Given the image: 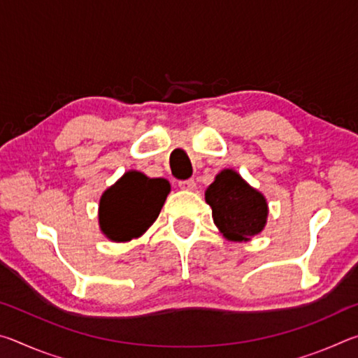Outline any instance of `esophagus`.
<instances>
[{
  "label": "esophagus",
  "mask_w": 358,
  "mask_h": 358,
  "mask_svg": "<svg viewBox=\"0 0 358 358\" xmlns=\"http://www.w3.org/2000/svg\"><path fill=\"white\" fill-rule=\"evenodd\" d=\"M178 186L181 187V189H187V191H192L196 189V181H194L192 178H187V180H181Z\"/></svg>",
  "instance_id": "esophagus-1"
}]
</instances>
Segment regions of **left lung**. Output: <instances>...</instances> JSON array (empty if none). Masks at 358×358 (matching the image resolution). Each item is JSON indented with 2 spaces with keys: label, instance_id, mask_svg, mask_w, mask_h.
<instances>
[{
  "label": "left lung",
  "instance_id": "obj_1",
  "mask_svg": "<svg viewBox=\"0 0 358 358\" xmlns=\"http://www.w3.org/2000/svg\"><path fill=\"white\" fill-rule=\"evenodd\" d=\"M213 220L224 237L248 240L259 234L266 222L265 197L246 183L237 172L222 171L205 192Z\"/></svg>",
  "mask_w": 358,
  "mask_h": 358
}]
</instances>
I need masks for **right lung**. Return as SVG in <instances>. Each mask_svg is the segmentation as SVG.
Returning a JSON list of instances; mask_svg holds the SVG:
<instances>
[{"label":"right lung","instance_id":"1","mask_svg":"<svg viewBox=\"0 0 358 358\" xmlns=\"http://www.w3.org/2000/svg\"><path fill=\"white\" fill-rule=\"evenodd\" d=\"M171 185L164 178H148L128 172L102 194L99 224L113 241H128L142 235L159 216Z\"/></svg>","mask_w":358,"mask_h":358}]
</instances>
